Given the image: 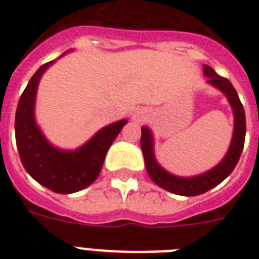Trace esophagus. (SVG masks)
<instances>
[{"label": "esophagus", "instance_id": "1", "mask_svg": "<svg viewBox=\"0 0 259 259\" xmlns=\"http://www.w3.org/2000/svg\"><path fill=\"white\" fill-rule=\"evenodd\" d=\"M146 117H148V113H146L145 110H137V111L133 114V119L137 122L142 121V119H145Z\"/></svg>", "mask_w": 259, "mask_h": 259}]
</instances>
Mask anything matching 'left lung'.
<instances>
[{"mask_svg": "<svg viewBox=\"0 0 259 259\" xmlns=\"http://www.w3.org/2000/svg\"><path fill=\"white\" fill-rule=\"evenodd\" d=\"M203 74L207 76V83L219 90L221 93L225 94L227 98L231 110L234 114V130L231 142L225 157L222 158L219 164L208 169L207 172L196 175V176L181 177L176 176L173 173L164 169L158 161L156 160L154 154V137L152 130L148 126L141 127V149L144 153L145 166L148 175L153 180V183L161 187L165 191H169L176 195L181 196H196L201 193L207 192L218 184H221L230 173L233 172L234 168L237 166L239 157H241L243 145H245L246 136V117L245 110L242 106L237 91L234 89L229 79L219 76L209 66H203Z\"/></svg>", "mask_w": 259, "mask_h": 259, "instance_id": "obj_1", "label": "left lung"}]
</instances>
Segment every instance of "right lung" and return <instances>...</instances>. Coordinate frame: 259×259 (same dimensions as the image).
Returning <instances> with one entry per match:
<instances>
[{"label": "right lung", "instance_id": "right-lung-1", "mask_svg": "<svg viewBox=\"0 0 259 259\" xmlns=\"http://www.w3.org/2000/svg\"><path fill=\"white\" fill-rule=\"evenodd\" d=\"M55 62L42 64L34 72L18 101L14 121L16 144L22 165L38 184L56 193H74L97 180L110 145L127 119L102 127L76 149H60L51 144L36 122L34 106L40 79Z\"/></svg>", "mask_w": 259, "mask_h": 259}]
</instances>
